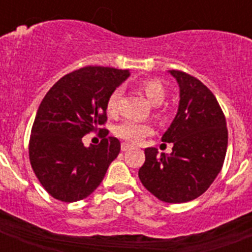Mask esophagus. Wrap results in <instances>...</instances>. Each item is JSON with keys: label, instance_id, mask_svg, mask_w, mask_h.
Returning a JSON list of instances; mask_svg holds the SVG:
<instances>
[{"label": "esophagus", "instance_id": "obj_1", "mask_svg": "<svg viewBox=\"0 0 252 252\" xmlns=\"http://www.w3.org/2000/svg\"><path fill=\"white\" fill-rule=\"evenodd\" d=\"M132 149V146L129 145V144H126V142H123L122 144V150L123 152H128V150Z\"/></svg>", "mask_w": 252, "mask_h": 252}]
</instances>
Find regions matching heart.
<instances>
[{"instance_id":"heart-1","label":"heart","mask_w":252,"mask_h":252,"mask_svg":"<svg viewBox=\"0 0 252 252\" xmlns=\"http://www.w3.org/2000/svg\"><path fill=\"white\" fill-rule=\"evenodd\" d=\"M138 89L144 93L148 100L154 106L161 104L166 98V89L162 85L161 81L156 80V78H146L142 80L138 84ZM119 98H120V90L115 89L110 93V95L107 96L106 100V110L107 114L111 116H115L118 114V103ZM156 116H161V114L156 110L154 112ZM152 133V126L146 123L133 122V120H126V122L120 123L116 128H115V134L119 138H122L126 142L129 144H138L141 142L146 136H149Z\"/></svg>"}]
</instances>
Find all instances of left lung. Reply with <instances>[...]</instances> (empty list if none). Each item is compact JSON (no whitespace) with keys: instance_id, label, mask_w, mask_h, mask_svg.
<instances>
[{"instance_id":"1","label":"left lung","mask_w":252,"mask_h":252,"mask_svg":"<svg viewBox=\"0 0 252 252\" xmlns=\"http://www.w3.org/2000/svg\"><path fill=\"white\" fill-rule=\"evenodd\" d=\"M180 87L179 110L162 137L172 142V153L146 148L138 170L144 187L166 203L199 197L222 168L227 149L226 119L217 99L196 77L170 70Z\"/></svg>"}]
</instances>
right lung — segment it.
I'll use <instances>...</instances> for the list:
<instances>
[{"label": "right lung", "instance_id": "obj_1", "mask_svg": "<svg viewBox=\"0 0 252 252\" xmlns=\"http://www.w3.org/2000/svg\"><path fill=\"white\" fill-rule=\"evenodd\" d=\"M128 76V70L89 65L65 74L41 100L29 157L40 184L56 200L73 203L93 193L120 153V141L104 128L106 100ZM96 130H103L101 142L85 147L82 137Z\"/></svg>", "mask_w": 252, "mask_h": 252}]
</instances>
